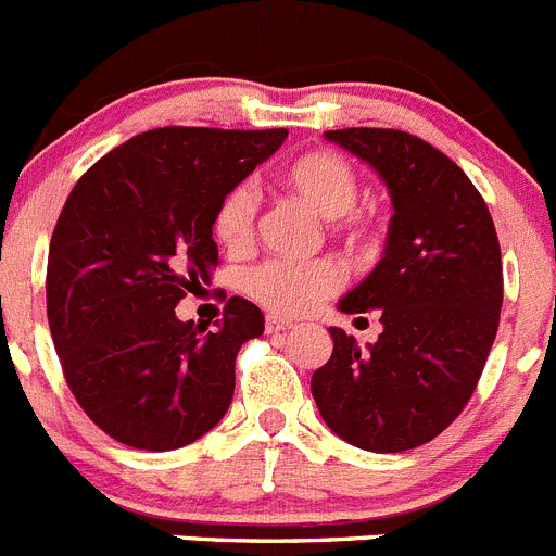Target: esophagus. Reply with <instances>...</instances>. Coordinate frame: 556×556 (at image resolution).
I'll list each match as a JSON object with an SVG mask.
<instances>
[{
  "mask_svg": "<svg viewBox=\"0 0 556 556\" xmlns=\"http://www.w3.org/2000/svg\"><path fill=\"white\" fill-rule=\"evenodd\" d=\"M264 328H267V333H287V330L294 328V323L292 319H283V317H267Z\"/></svg>",
  "mask_w": 556,
  "mask_h": 556,
  "instance_id": "obj_1",
  "label": "esophagus"
}]
</instances>
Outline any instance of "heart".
I'll list each match as a JSON object with an SVG mask.
<instances>
[{"instance_id": "obj_1", "label": "heart", "mask_w": 556, "mask_h": 556, "mask_svg": "<svg viewBox=\"0 0 556 556\" xmlns=\"http://www.w3.org/2000/svg\"><path fill=\"white\" fill-rule=\"evenodd\" d=\"M283 185L300 201L308 203L317 215L336 220V233L348 237L350 242H358L371 233L369 217L353 208L361 190L358 173L336 151L317 149L300 154L283 170ZM258 208H262V201L251 181H239L220 198L212 231L228 253L251 248L256 239ZM341 283H344V273L330 258H319V262L273 258L244 275V292L264 308L283 317L312 312L323 300L333 298Z\"/></svg>"}]
</instances>
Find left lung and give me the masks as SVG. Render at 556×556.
<instances>
[{
    "instance_id": "left-lung-1",
    "label": "left lung",
    "mask_w": 556,
    "mask_h": 556,
    "mask_svg": "<svg viewBox=\"0 0 556 556\" xmlns=\"http://www.w3.org/2000/svg\"><path fill=\"white\" fill-rule=\"evenodd\" d=\"M325 137L380 173L394 217L380 264L339 303L344 314L380 312L383 333L361 353L330 328L314 402L358 450H416L463 414L485 369L504 294L496 228L471 178L421 137L369 126Z\"/></svg>"
}]
</instances>
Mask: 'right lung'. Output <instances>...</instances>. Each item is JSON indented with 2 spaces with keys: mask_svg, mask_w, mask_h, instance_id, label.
Here are the masks:
<instances>
[{
  "mask_svg": "<svg viewBox=\"0 0 556 556\" xmlns=\"http://www.w3.org/2000/svg\"><path fill=\"white\" fill-rule=\"evenodd\" d=\"M287 135L142 131L71 190L49 244L46 314L71 394L121 444L170 452L226 416L237 353L262 336L264 314L231 298L208 328L181 323L176 305L217 267L220 198Z\"/></svg>",
  "mask_w": 556,
  "mask_h": 556,
  "instance_id": "1",
  "label": "right lung"
}]
</instances>
